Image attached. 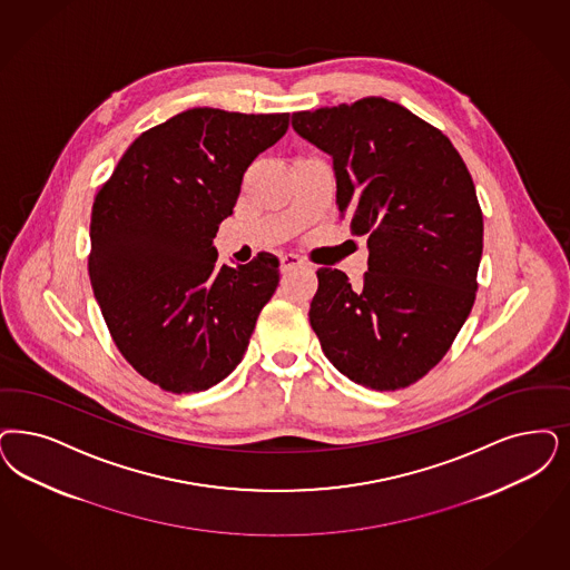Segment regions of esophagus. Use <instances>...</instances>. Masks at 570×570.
I'll use <instances>...</instances> for the list:
<instances>
[{"mask_svg":"<svg viewBox=\"0 0 570 570\" xmlns=\"http://www.w3.org/2000/svg\"><path fill=\"white\" fill-rule=\"evenodd\" d=\"M279 267H282V272H291L296 267H303V261L296 255H282L279 256Z\"/></svg>","mask_w":570,"mask_h":570,"instance_id":"1","label":"esophagus"}]
</instances>
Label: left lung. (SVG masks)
<instances>
[{"label": "left lung", "mask_w": 570, "mask_h": 570, "mask_svg": "<svg viewBox=\"0 0 570 570\" xmlns=\"http://www.w3.org/2000/svg\"><path fill=\"white\" fill-rule=\"evenodd\" d=\"M293 128L333 157L338 213L368 236L364 284L317 269L309 322L322 352L357 385L409 387L475 301L484 223L468 166L438 128L381 97L298 111Z\"/></svg>", "instance_id": "1"}]
</instances>
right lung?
I'll use <instances>...</instances> for the list:
<instances>
[{
    "label": "right lung",
    "instance_id": "right-lung-1",
    "mask_svg": "<svg viewBox=\"0 0 570 570\" xmlns=\"http://www.w3.org/2000/svg\"><path fill=\"white\" fill-rule=\"evenodd\" d=\"M288 118L187 109L142 132L95 197L92 291L121 355L166 392L232 374L277 288L274 255L218 267L213 239Z\"/></svg>",
    "mask_w": 570,
    "mask_h": 570
}]
</instances>
